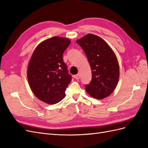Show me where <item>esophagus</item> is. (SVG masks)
I'll list each match as a JSON object with an SVG mask.
<instances>
[{"mask_svg":"<svg viewBox=\"0 0 148 148\" xmlns=\"http://www.w3.org/2000/svg\"><path fill=\"white\" fill-rule=\"evenodd\" d=\"M74 78L76 79H79L80 78V75L79 74H77L74 76Z\"/></svg>","mask_w":148,"mask_h":148,"instance_id":"esophagus-1","label":"esophagus"}]
</instances>
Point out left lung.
<instances>
[{
  "mask_svg": "<svg viewBox=\"0 0 148 148\" xmlns=\"http://www.w3.org/2000/svg\"><path fill=\"white\" fill-rule=\"evenodd\" d=\"M77 42L86 54L92 71L91 82L84 85L86 92L98 99L109 96L119 79V66L114 51L102 38L92 34Z\"/></svg>",
  "mask_w": 148,
  "mask_h": 148,
  "instance_id": "1",
  "label": "left lung"
}]
</instances>
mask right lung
I'll list each match as a JSON object with an SVG mask.
<instances>
[{
  "mask_svg": "<svg viewBox=\"0 0 148 148\" xmlns=\"http://www.w3.org/2000/svg\"><path fill=\"white\" fill-rule=\"evenodd\" d=\"M70 44L69 39L54 36L36 48L28 67L30 88L39 99L54 104L64 99L71 81L63 53Z\"/></svg>",
  "mask_w": 148,
  "mask_h": 148,
  "instance_id": "obj_1",
  "label": "right lung"
}]
</instances>
